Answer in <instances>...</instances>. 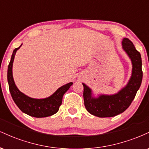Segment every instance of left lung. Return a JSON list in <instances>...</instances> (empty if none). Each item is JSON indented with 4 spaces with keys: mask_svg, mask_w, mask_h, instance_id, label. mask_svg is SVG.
Wrapping results in <instances>:
<instances>
[{
    "mask_svg": "<svg viewBox=\"0 0 149 149\" xmlns=\"http://www.w3.org/2000/svg\"><path fill=\"white\" fill-rule=\"evenodd\" d=\"M122 45L132 64L130 79L126 86L118 93L113 95H101L97 98L92 97L91 89L83 83L85 107L92 115L107 118L113 117L124 112L130 107L141 86L143 77L141 54L132 42L127 38H123Z\"/></svg>",
    "mask_w": 149,
    "mask_h": 149,
    "instance_id": "8db88e82",
    "label": "left lung"
}]
</instances>
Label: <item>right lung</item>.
I'll use <instances>...</instances> for the list:
<instances>
[{
	"label": "right lung",
	"mask_w": 149,
	"mask_h": 149,
	"mask_svg": "<svg viewBox=\"0 0 149 149\" xmlns=\"http://www.w3.org/2000/svg\"><path fill=\"white\" fill-rule=\"evenodd\" d=\"M21 46L22 45L14 49L8 65V82L11 96L19 109L27 115L36 118H45L54 115L59 111V107L62 103V97L73 83L63 85L52 95L45 99H33L22 93L15 85L13 76V64L15 55Z\"/></svg>",
	"instance_id": "1"
}]
</instances>
